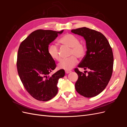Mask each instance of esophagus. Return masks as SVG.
<instances>
[{
	"mask_svg": "<svg viewBox=\"0 0 127 127\" xmlns=\"http://www.w3.org/2000/svg\"><path fill=\"white\" fill-rule=\"evenodd\" d=\"M71 71L70 70H65V72H66V74H69V73Z\"/></svg>",
	"mask_w": 127,
	"mask_h": 127,
	"instance_id": "esophagus-1",
	"label": "esophagus"
}]
</instances>
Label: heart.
Instances as JSON below:
<instances>
[{"label":"heart","mask_w":127,"mask_h":127,"mask_svg":"<svg viewBox=\"0 0 127 127\" xmlns=\"http://www.w3.org/2000/svg\"><path fill=\"white\" fill-rule=\"evenodd\" d=\"M60 43L69 48H71L70 52V57L61 60L58 64V67L66 70H70L77 63V58L82 59L85 56L86 48L83 43L79 42V40L76 36L71 34H67L64 35L59 40ZM48 53L53 59L59 61L61 57L59 48L56 44H51L48 48Z\"/></svg>","instance_id":"b5f03b06"}]
</instances>
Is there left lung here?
<instances>
[{"instance_id": "1", "label": "left lung", "mask_w": 127, "mask_h": 127, "mask_svg": "<svg viewBox=\"0 0 127 127\" xmlns=\"http://www.w3.org/2000/svg\"><path fill=\"white\" fill-rule=\"evenodd\" d=\"M71 32L83 36L86 43V55L78 67L90 70L86 74L87 71L83 73L77 68L75 69L78 76L75 89L84 97L95 96L105 89L112 76V48L105 36L96 31L84 27L72 30Z\"/></svg>"}]
</instances>
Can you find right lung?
I'll return each instance as SVG.
<instances>
[{"instance_id": "add662e5", "label": "right lung", "mask_w": 127, "mask_h": 127, "mask_svg": "<svg viewBox=\"0 0 127 127\" xmlns=\"http://www.w3.org/2000/svg\"><path fill=\"white\" fill-rule=\"evenodd\" d=\"M63 31L36 30L19 47L16 63L19 77L26 91L38 101H48L54 97L58 91V80L65 75L64 69L49 75L56 64L48 53L49 45Z\"/></svg>"}]
</instances>
